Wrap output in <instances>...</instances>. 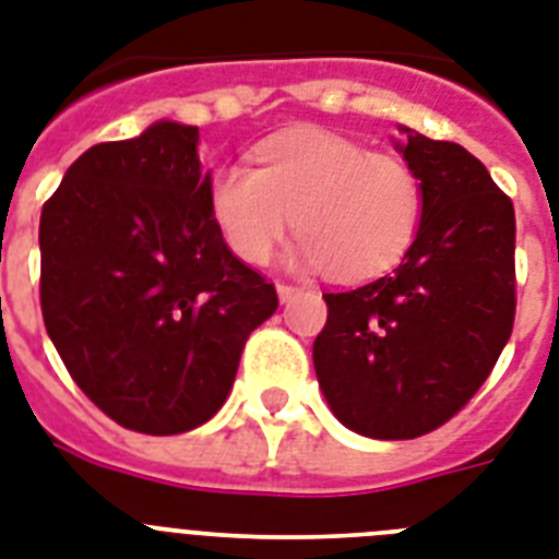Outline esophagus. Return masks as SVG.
I'll return each instance as SVG.
<instances>
[{"label": "esophagus", "mask_w": 559, "mask_h": 559, "mask_svg": "<svg viewBox=\"0 0 559 559\" xmlns=\"http://www.w3.org/2000/svg\"><path fill=\"white\" fill-rule=\"evenodd\" d=\"M275 289H278V298H281V304L293 301L295 295L301 293V289H298V287H289V284H278V287H275Z\"/></svg>", "instance_id": "esophagus-1"}]
</instances>
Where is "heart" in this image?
I'll return each mask as SVG.
<instances>
[{"label": "heart", "instance_id": "b5f03b06", "mask_svg": "<svg viewBox=\"0 0 559 559\" xmlns=\"http://www.w3.org/2000/svg\"><path fill=\"white\" fill-rule=\"evenodd\" d=\"M209 212L240 261H272L298 224L295 264L358 281L390 270L421 217L416 171L396 154L367 152L326 129H295L255 148V169L224 166Z\"/></svg>", "mask_w": 559, "mask_h": 559}]
</instances>
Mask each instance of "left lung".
<instances>
[{"mask_svg": "<svg viewBox=\"0 0 559 559\" xmlns=\"http://www.w3.org/2000/svg\"><path fill=\"white\" fill-rule=\"evenodd\" d=\"M421 186L416 238L390 275L326 293L312 344L319 388L344 428L416 439L468 405L514 326V203L456 143L399 126Z\"/></svg>", "mask_w": 559, "mask_h": 559, "instance_id": "8db88e82", "label": "left lung"}]
</instances>
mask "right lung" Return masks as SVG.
Returning a JSON list of instances; mask_svg holds the SVG:
<instances>
[{
    "instance_id": "1",
    "label": "right lung",
    "mask_w": 559,
    "mask_h": 559,
    "mask_svg": "<svg viewBox=\"0 0 559 559\" xmlns=\"http://www.w3.org/2000/svg\"><path fill=\"white\" fill-rule=\"evenodd\" d=\"M198 140V126L160 120L97 143L39 217V301L59 358L99 411L152 437L221 411L249 333L278 307L217 233Z\"/></svg>"
}]
</instances>
